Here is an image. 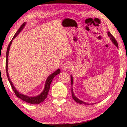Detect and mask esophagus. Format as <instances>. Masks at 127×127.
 <instances>
[{
  "mask_svg": "<svg viewBox=\"0 0 127 127\" xmlns=\"http://www.w3.org/2000/svg\"><path fill=\"white\" fill-rule=\"evenodd\" d=\"M70 67V64L69 62H65V63H64L62 65V70H65L66 69H68Z\"/></svg>",
  "mask_w": 127,
  "mask_h": 127,
  "instance_id": "34e87169",
  "label": "esophagus"
}]
</instances>
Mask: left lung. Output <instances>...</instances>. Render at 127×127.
Masks as SVG:
<instances>
[{
    "instance_id": "left-lung-1",
    "label": "left lung",
    "mask_w": 127,
    "mask_h": 127,
    "mask_svg": "<svg viewBox=\"0 0 127 127\" xmlns=\"http://www.w3.org/2000/svg\"><path fill=\"white\" fill-rule=\"evenodd\" d=\"M107 34H108V36H109V37H110V40L112 41V42H113V44H114L115 45L117 46V48H118V42L117 41V40H115V38H114V36L112 35H111V33H110V32H108V33H107ZM70 81H71V85H72V86L73 82V77H72V76H70ZM72 98H73V100L77 102V103H78V104H85V105H89V104H88V103H86V102H83V101H82L79 100L78 98L76 97V96H74V94L73 90V89H72Z\"/></svg>"
}]
</instances>
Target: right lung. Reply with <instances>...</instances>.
<instances>
[{"instance_id":"add662e5","label":"right lung","mask_w":127,"mask_h":127,"mask_svg":"<svg viewBox=\"0 0 127 127\" xmlns=\"http://www.w3.org/2000/svg\"><path fill=\"white\" fill-rule=\"evenodd\" d=\"M26 25V23L24 22L23 24L21 26V27H20V29L18 30V31H17V32L15 34L14 36L13 37L12 40L10 41V42H9V45H8V48H7V54H6V61H5V68H6V72H7V76L8 77V81H9V83L10 85H11L12 88L14 92L16 94V95L17 97H18V98H21V100H22L24 101L30 103V104H40L41 102H42L43 101H44L45 98L47 97V96H48V92L49 91V89H50V86L51 83V82L53 81V79L54 78L55 76H57V74H58L59 73H61V70L58 69L56 70V71L53 73V74H50L48 78H47L46 81V83H45V88L44 90H43V91L41 93L40 95H38L37 96H35V97H29V96H26L25 95L21 94L20 93L17 91V90L15 89V87H14L13 85L12 82L10 81V79L9 77V76H8V54H9V50L10 49V46L11 45L13 39L16 37V36L18 35V33L22 31V30L23 29V27H25V26Z\"/></svg>"}]
</instances>
